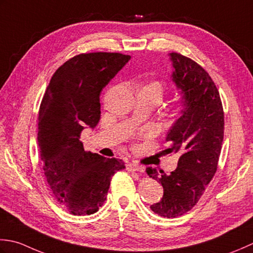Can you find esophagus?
<instances>
[{
	"label": "esophagus",
	"mask_w": 253,
	"mask_h": 253,
	"mask_svg": "<svg viewBox=\"0 0 253 253\" xmlns=\"http://www.w3.org/2000/svg\"><path fill=\"white\" fill-rule=\"evenodd\" d=\"M127 169L128 170H132V171H144V167H142L141 165H138L135 162H132V163H128L127 164Z\"/></svg>",
	"instance_id": "obj_1"
}]
</instances>
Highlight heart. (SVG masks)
I'll list each match as a JSON object with an SVG mask.
<instances>
[{"label":"heart","mask_w":253,"mask_h":253,"mask_svg":"<svg viewBox=\"0 0 253 253\" xmlns=\"http://www.w3.org/2000/svg\"><path fill=\"white\" fill-rule=\"evenodd\" d=\"M144 87H145V88H148V89L153 90L158 96L159 100H161V98L163 96V90H164L161 83H158V82H151V83L146 84Z\"/></svg>","instance_id":"obj_1"}]
</instances>
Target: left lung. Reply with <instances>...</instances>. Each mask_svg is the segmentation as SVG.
Masks as SVG:
<instances>
[{"instance_id":"left-lung-1","label":"left lung","mask_w":253,"mask_h":253,"mask_svg":"<svg viewBox=\"0 0 253 253\" xmlns=\"http://www.w3.org/2000/svg\"><path fill=\"white\" fill-rule=\"evenodd\" d=\"M168 55L172 65L170 79L181 95V111L167 133L165 151L178 154V167L171 173L153 167L146 172L164 189L152 211L173 218L198 203L216 172L224 140V112L218 90L202 66L179 53Z\"/></svg>"}]
</instances>
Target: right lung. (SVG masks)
I'll return each mask as SVG.
<instances>
[{
	"label": "right lung",
	"instance_id": "obj_1",
	"mask_svg": "<svg viewBox=\"0 0 253 253\" xmlns=\"http://www.w3.org/2000/svg\"><path fill=\"white\" fill-rule=\"evenodd\" d=\"M130 55L95 52L76 55L56 70L41 101L38 147L54 198L73 215H90L104 204L113 174L125 169L118 158L85 152L84 128L100 120V92Z\"/></svg>",
	"mask_w": 253,
	"mask_h": 253
}]
</instances>
